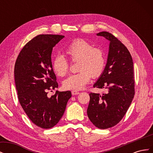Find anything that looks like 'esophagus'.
<instances>
[{"mask_svg":"<svg viewBox=\"0 0 153 153\" xmlns=\"http://www.w3.org/2000/svg\"><path fill=\"white\" fill-rule=\"evenodd\" d=\"M71 94H72V95L75 96V95H77L78 94H80V92H78V91H71Z\"/></svg>","mask_w":153,"mask_h":153,"instance_id":"1","label":"esophagus"}]
</instances>
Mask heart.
I'll list each match as a JSON object with an SVG mask.
<instances>
[{"instance_id": "1", "label": "heart", "mask_w": 153, "mask_h": 153, "mask_svg": "<svg viewBox=\"0 0 153 153\" xmlns=\"http://www.w3.org/2000/svg\"><path fill=\"white\" fill-rule=\"evenodd\" d=\"M66 56L72 61L77 62L76 74L69 75L63 81L66 89L81 90L89 82L91 75L96 78L101 75L105 66V58L102 50L93 47L89 41L84 39L73 40L64 50ZM54 72L59 76H65L69 69L68 62L62 56H57L53 61Z\"/></svg>"}]
</instances>
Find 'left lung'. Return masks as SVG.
Masks as SVG:
<instances>
[{"label":"left lung","mask_w":153,"mask_h":153,"mask_svg":"<svg viewBox=\"0 0 153 153\" xmlns=\"http://www.w3.org/2000/svg\"><path fill=\"white\" fill-rule=\"evenodd\" d=\"M110 41L107 61L103 73L93 85L106 89V93L89 94L87 113L94 126L107 129L115 126L126 114L135 94L133 59L127 48L108 32H101Z\"/></svg>","instance_id":"obj_1"}]
</instances>
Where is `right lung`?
<instances>
[{"mask_svg": "<svg viewBox=\"0 0 153 153\" xmlns=\"http://www.w3.org/2000/svg\"><path fill=\"white\" fill-rule=\"evenodd\" d=\"M64 36L41 34L22 48L15 66L18 100L27 116L36 126L48 129L56 125L71 97L69 91L48 97V91L58 87L52 63L53 48Z\"/></svg>", "mask_w": 153, "mask_h": 153, "instance_id": "add662e5", "label": "right lung"}]
</instances>
